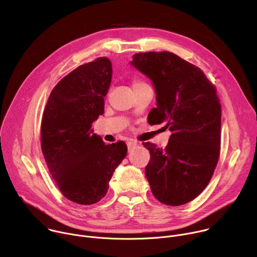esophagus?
<instances>
[{
	"label": "esophagus",
	"mask_w": 257,
	"mask_h": 257,
	"mask_svg": "<svg viewBox=\"0 0 257 257\" xmlns=\"http://www.w3.org/2000/svg\"><path fill=\"white\" fill-rule=\"evenodd\" d=\"M138 143L135 142V141H128L127 142V146H128V151L130 152L131 150H133V148H135V146H137Z\"/></svg>",
	"instance_id": "obj_1"
}]
</instances>
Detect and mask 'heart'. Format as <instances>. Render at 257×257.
Masks as SVG:
<instances>
[{"instance_id":"b5f03b06","label":"heart","mask_w":257,"mask_h":257,"mask_svg":"<svg viewBox=\"0 0 257 257\" xmlns=\"http://www.w3.org/2000/svg\"><path fill=\"white\" fill-rule=\"evenodd\" d=\"M143 85H146L144 82L142 81H139V80H136L133 82V88L134 87H138V86H143Z\"/></svg>"}]
</instances>
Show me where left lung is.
I'll return each mask as SVG.
<instances>
[{
	"label": "left lung",
	"instance_id": "1",
	"mask_svg": "<svg viewBox=\"0 0 257 257\" xmlns=\"http://www.w3.org/2000/svg\"><path fill=\"white\" fill-rule=\"evenodd\" d=\"M130 64L155 87L157 107L149 117L172 132L166 149L143 143L151 154L146 179L159 201L185 204L204 190L217 164L222 113L215 87L198 67L170 52L135 54Z\"/></svg>",
	"mask_w": 257,
	"mask_h": 257
}]
</instances>
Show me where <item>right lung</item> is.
<instances>
[{"mask_svg":"<svg viewBox=\"0 0 257 257\" xmlns=\"http://www.w3.org/2000/svg\"><path fill=\"white\" fill-rule=\"evenodd\" d=\"M107 58L79 66L52 90L42 121V151L63 195L78 204L96 203L127 155L123 141L104 144L92 123L103 114L112 81Z\"/></svg>","mask_w":257,"mask_h":257,"instance_id":"add662e5","label":"right lung"}]
</instances>
